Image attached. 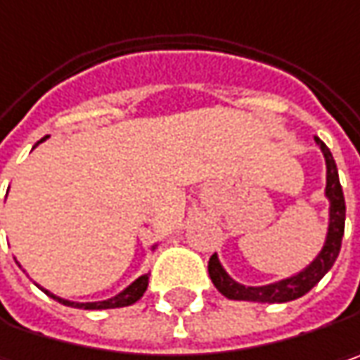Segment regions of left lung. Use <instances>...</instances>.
Here are the masks:
<instances>
[{
	"mask_svg": "<svg viewBox=\"0 0 360 360\" xmlns=\"http://www.w3.org/2000/svg\"><path fill=\"white\" fill-rule=\"evenodd\" d=\"M314 141L321 147L322 155H324V163H326L324 197L328 199V227H326V238H324L321 252L300 272L292 274L288 278H282V280L272 282V284H264V286H243V284H240L238 280H233L226 272V268L221 266L217 254H213L210 258V264H207L211 282L229 300H245V302H262V304H280V302L296 300V298L304 296L306 292L314 288L338 258L342 233H345V213H347L345 195H342V187L338 181V169H336L335 159H333V153L328 150V147L319 136H314Z\"/></svg>",
	"mask_w": 360,
	"mask_h": 360,
	"instance_id": "8db88e82",
	"label": "left lung"
}]
</instances>
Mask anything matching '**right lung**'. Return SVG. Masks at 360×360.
I'll return each mask as SVG.
<instances>
[{"instance_id": "right-lung-1", "label": "right lung", "mask_w": 360, "mask_h": 360, "mask_svg": "<svg viewBox=\"0 0 360 360\" xmlns=\"http://www.w3.org/2000/svg\"><path fill=\"white\" fill-rule=\"evenodd\" d=\"M48 139V136H46ZM44 141V139H41ZM39 141V143H41ZM159 243H153V248H150V252H155V248H157ZM20 266V264H18ZM22 268V266H20ZM36 284V282H34ZM41 292H46L50 298H54L58 300L60 304L64 306H72V308H82V310H106V308H122V306H131L134 304L136 300H141V296L145 294V290L149 286V274H143V276H139L134 282H131L129 286L124 290H120L117 296H112V298H106V300H98V302H74V300H66V298H60V296H56L52 294L50 290L41 288L39 284H36Z\"/></svg>"}]
</instances>
